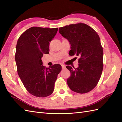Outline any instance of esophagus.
I'll return each instance as SVG.
<instances>
[{
  "label": "esophagus",
  "instance_id": "esophagus-1",
  "mask_svg": "<svg viewBox=\"0 0 122 122\" xmlns=\"http://www.w3.org/2000/svg\"><path fill=\"white\" fill-rule=\"evenodd\" d=\"M61 68H62V70H64V69H65L66 68V66L65 65H61Z\"/></svg>",
  "mask_w": 122,
  "mask_h": 122
}]
</instances>
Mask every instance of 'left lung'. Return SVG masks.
I'll use <instances>...</instances> for the list:
<instances>
[{"label":"left lung","mask_w":122,"mask_h":122,"mask_svg":"<svg viewBox=\"0 0 122 122\" xmlns=\"http://www.w3.org/2000/svg\"><path fill=\"white\" fill-rule=\"evenodd\" d=\"M59 32L71 45L70 56H78V67L66 66L71 73L67 79L70 89L86 93L97 86L103 70V50L97 33L82 23L59 28Z\"/></svg>","instance_id":"8db88e82"}]
</instances>
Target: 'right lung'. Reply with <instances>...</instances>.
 Wrapping results in <instances>:
<instances>
[{
	"label": "right lung",
	"instance_id": "1",
	"mask_svg": "<svg viewBox=\"0 0 122 122\" xmlns=\"http://www.w3.org/2000/svg\"><path fill=\"white\" fill-rule=\"evenodd\" d=\"M57 28L32 27L18 39L15 61L18 74L26 89L38 97L52 94L57 75L61 70L59 64L46 68L41 60L44 54L49 52V44Z\"/></svg>",
	"mask_w": 122,
	"mask_h": 122
}]
</instances>
